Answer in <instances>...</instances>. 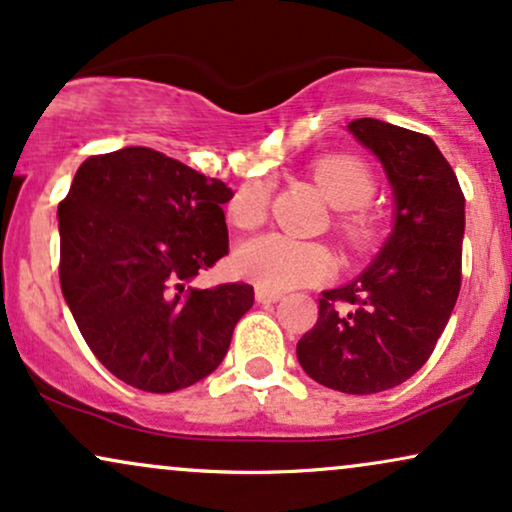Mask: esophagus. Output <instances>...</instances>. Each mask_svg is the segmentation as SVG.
I'll use <instances>...</instances> for the list:
<instances>
[{"instance_id":"esophagus-1","label":"esophagus","mask_w":512,"mask_h":512,"mask_svg":"<svg viewBox=\"0 0 512 512\" xmlns=\"http://www.w3.org/2000/svg\"><path fill=\"white\" fill-rule=\"evenodd\" d=\"M282 294L280 292H270V290H263V287H256V302L258 304H275L280 302Z\"/></svg>"}]
</instances>
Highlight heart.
I'll return each instance as SVG.
<instances>
[{"instance_id": "heart-1", "label": "heart", "mask_w": 512, "mask_h": 512, "mask_svg": "<svg viewBox=\"0 0 512 512\" xmlns=\"http://www.w3.org/2000/svg\"><path fill=\"white\" fill-rule=\"evenodd\" d=\"M311 177L323 191V196L335 208L347 210L340 215L338 230L354 251H364L374 242L376 222L359 208L374 196L376 177L371 167L357 155H326L311 167ZM268 210V186L261 179L246 182L230 201V220L242 230L261 225ZM237 273L254 282L256 287L270 292H285L302 285L326 280L333 273L335 263L323 244L304 242L287 234H261L249 239L234 254Z\"/></svg>"}]
</instances>
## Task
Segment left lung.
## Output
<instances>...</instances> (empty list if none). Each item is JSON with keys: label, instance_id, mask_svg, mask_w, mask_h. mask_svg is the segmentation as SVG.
<instances>
[{"label": "left lung", "instance_id": "1", "mask_svg": "<svg viewBox=\"0 0 512 512\" xmlns=\"http://www.w3.org/2000/svg\"><path fill=\"white\" fill-rule=\"evenodd\" d=\"M347 129L381 160L395 225L357 280L321 292L297 359L321 386L371 395L417 374L448 326L462 282L465 196L426 134L369 117Z\"/></svg>", "mask_w": 512, "mask_h": 512}]
</instances>
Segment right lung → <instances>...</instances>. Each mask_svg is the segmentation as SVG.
I'll list each match as a JSON object with an SVG mask.
<instances>
[{"label":"right lung","instance_id":"add662e5","mask_svg":"<svg viewBox=\"0 0 512 512\" xmlns=\"http://www.w3.org/2000/svg\"><path fill=\"white\" fill-rule=\"evenodd\" d=\"M232 189L153 148L93 155L59 203V282L90 352L146 393H174L218 369L254 306L246 282L196 290L230 251Z\"/></svg>","mask_w":512,"mask_h":512}]
</instances>
